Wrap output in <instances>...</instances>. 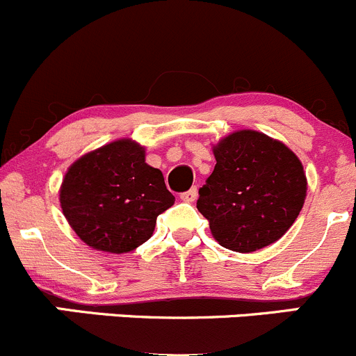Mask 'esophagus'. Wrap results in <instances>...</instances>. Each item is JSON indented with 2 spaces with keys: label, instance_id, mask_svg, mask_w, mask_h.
I'll return each instance as SVG.
<instances>
[{
  "label": "esophagus",
  "instance_id": "34e87169",
  "mask_svg": "<svg viewBox=\"0 0 356 356\" xmlns=\"http://www.w3.org/2000/svg\"><path fill=\"white\" fill-rule=\"evenodd\" d=\"M196 196H198V189H196V188H191V189H189V191L182 193V195H181V200H182V202L191 203V202H195Z\"/></svg>",
  "mask_w": 356,
  "mask_h": 356
}]
</instances>
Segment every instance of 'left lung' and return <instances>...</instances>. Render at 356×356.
Masks as SVG:
<instances>
[{"label":"left lung","instance_id":"1","mask_svg":"<svg viewBox=\"0 0 356 356\" xmlns=\"http://www.w3.org/2000/svg\"><path fill=\"white\" fill-rule=\"evenodd\" d=\"M216 167L196 209L213 238L234 252H255L287 233L306 198V175L285 144L240 130L213 147Z\"/></svg>","mask_w":356,"mask_h":356}]
</instances>
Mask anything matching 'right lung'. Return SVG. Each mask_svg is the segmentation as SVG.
<instances>
[{
    "mask_svg": "<svg viewBox=\"0 0 356 356\" xmlns=\"http://www.w3.org/2000/svg\"><path fill=\"white\" fill-rule=\"evenodd\" d=\"M144 158V147L122 139L81 156L65 174L62 212L92 248L134 250L149 240L156 217L174 205L163 174Z\"/></svg>",
    "mask_w": 356,
    "mask_h": 356,
    "instance_id": "obj_1",
    "label": "right lung"
}]
</instances>
